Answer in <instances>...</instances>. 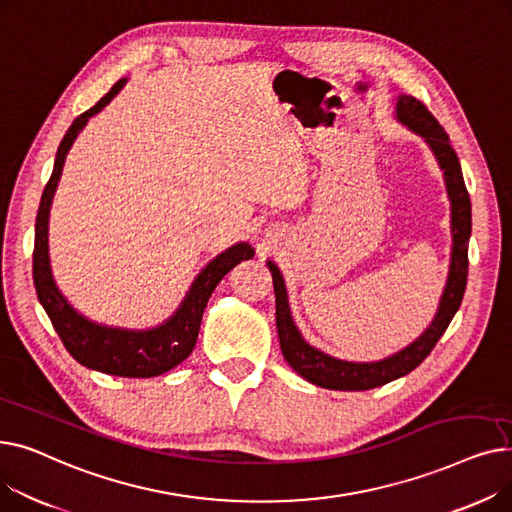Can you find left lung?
<instances>
[{
    "mask_svg": "<svg viewBox=\"0 0 512 512\" xmlns=\"http://www.w3.org/2000/svg\"><path fill=\"white\" fill-rule=\"evenodd\" d=\"M396 116L413 132L421 134V137L429 143V147H432V151L436 153L440 168L444 170L448 197L452 203V238H454L448 282H446L440 309L432 321V326H429L411 346L378 363H351V361H340L326 353H321L303 340L301 332L297 330V326H294V321L290 317L282 274L276 267V263L267 261V267H270L272 280H274V292H276V326H278L282 355L288 361V365L301 375V378H305L307 382L319 388L351 390V392L371 390L411 373L417 365L425 361L429 353L434 351L436 342L446 332L454 313L459 311L463 294H465L467 274H469L471 199L463 180L461 161L450 145L446 130L440 126L434 114L429 112L419 99H415L413 95H400L396 103Z\"/></svg>",
    "mask_w": 512,
    "mask_h": 512,
    "instance_id": "left-lung-1",
    "label": "left lung"
}]
</instances>
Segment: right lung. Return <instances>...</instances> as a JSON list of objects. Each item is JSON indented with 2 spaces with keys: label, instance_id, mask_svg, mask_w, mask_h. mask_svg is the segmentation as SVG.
<instances>
[{
  "label": "right lung",
  "instance_id": "right-lung-1",
  "mask_svg": "<svg viewBox=\"0 0 512 512\" xmlns=\"http://www.w3.org/2000/svg\"><path fill=\"white\" fill-rule=\"evenodd\" d=\"M126 78L118 80L112 91L101 97L91 110L80 114L58 147L56 164L53 172L43 188L37 222H35V249H33V280L37 297L51 319L53 330L58 332L60 340L64 342L66 351L89 369H97L110 375H120V378H153L161 375L182 363L188 355L193 353L197 344L201 317L205 305L211 297L215 286L240 261L251 259L253 249L247 242H238L222 255L215 257L205 270L197 276L191 286V292L186 294L180 309L166 321L164 326L147 330V332H128L91 324L89 319L78 315L60 294V290L53 284L49 272V257H47V218H49V205L56 193V186L62 174V166L68 149L72 147L76 134L83 130L87 120L101 112L103 107L110 103L118 91L124 87Z\"/></svg>",
  "mask_w": 512,
  "mask_h": 512
}]
</instances>
